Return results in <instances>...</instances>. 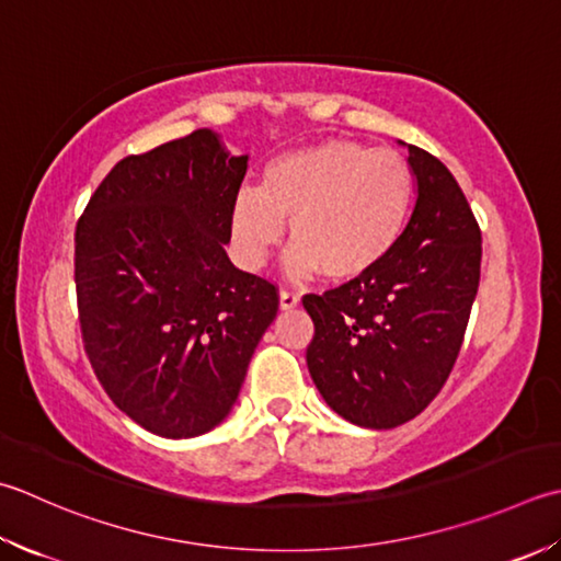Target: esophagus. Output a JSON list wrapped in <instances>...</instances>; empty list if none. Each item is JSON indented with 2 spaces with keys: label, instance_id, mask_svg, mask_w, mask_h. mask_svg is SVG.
I'll list each match as a JSON object with an SVG mask.
<instances>
[{
  "label": "esophagus",
  "instance_id": "esophagus-1",
  "mask_svg": "<svg viewBox=\"0 0 561 561\" xmlns=\"http://www.w3.org/2000/svg\"><path fill=\"white\" fill-rule=\"evenodd\" d=\"M296 306H299V294L282 289L279 291V309L282 311H291V309H296Z\"/></svg>",
  "mask_w": 561,
  "mask_h": 561
}]
</instances>
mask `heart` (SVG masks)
<instances>
[{
  "instance_id": "1",
  "label": "heart",
  "mask_w": 561,
  "mask_h": 561,
  "mask_svg": "<svg viewBox=\"0 0 561 561\" xmlns=\"http://www.w3.org/2000/svg\"><path fill=\"white\" fill-rule=\"evenodd\" d=\"M413 202L415 174L401 152L331 138L274 158L260 190H240L230 208V236L240 262L260 270L289 221L291 277L323 272L328 282L347 284L393 255Z\"/></svg>"
}]
</instances>
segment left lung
Masks as SVG:
<instances>
[{"label":"left lung","mask_w":561,"mask_h":561,"mask_svg":"<svg viewBox=\"0 0 561 561\" xmlns=\"http://www.w3.org/2000/svg\"><path fill=\"white\" fill-rule=\"evenodd\" d=\"M419 199L393 255L367 277L306 294V365L345 421L389 431L419 415L462 347L481 274V230L445 164L409 146Z\"/></svg>","instance_id":"8db88e82"}]
</instances>
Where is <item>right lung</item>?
Segmentation results:
<instances>
[{
    "label": "right lung",
    "instance_id": "obj_1",
    "mask_svg": "<svg viewBox=\"0 0 561 561\" xmlns=\"http://www.w3.org/2000/svg\"><path fill=\"white\" fill-rule=\"evenodd\" d=\"M248 172L208 128L116 162L75 228L84 353L146 431L221 423L279 309L270 279L233 267L230 208Z\"/></svg>",
    "mask_w": 561,
    "mask_h": 561
}]
</instances>
